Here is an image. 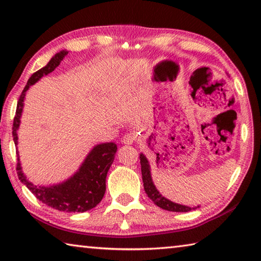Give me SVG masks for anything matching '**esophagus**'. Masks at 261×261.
<instances>
[{"mask_svg": "<svg viewBox=\"0 0 261 261\" xmlns=\"http://www.w3.org/2000/svg\"><path fill=\"white\" fill-rule=\"evenodd\" d=\"M137 140L136 135H131V134H126L122 137V143L125 145H131L134 144L135 141Z\"/></svg>", "mask_w": 261, "mask_h": 261, "instance_id": "esophagus-1", "label": "esophagus"}]
</instances>
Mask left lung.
<instances>
[{"label":"left lung","mask_w":261,"mask_h":261,"mask_svg":"<svg viewBox=\"0 0 261 261\" xmlns=\"http://www.w3.org/2000/svg\"><path fill=\"white\" fill-rule=\"evenodd\" d=\"M140 165H141V176H143V183H144V190L154 204L160 207L162 210L170 211V212H190L191 210H196L197 207H189L184 205L176 204L170 200L166 199L165 197H162L160 192L158 191L156 188L154 187L152 176H151V169H149V165L146 156L144 154H140Z\"/></svg>","instance_id":"8db88e82"}]
</instances>
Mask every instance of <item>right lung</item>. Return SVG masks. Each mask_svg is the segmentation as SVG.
Returning <instances> with one entry per match:
<instances>
[{
	"mask_svg": "<svg viewBox=\"0 0 261 261\" xmlns=\"http://www.w3.org/2000/svg\"><path fill=\"white\" fill-rule=\"evenodd\" d=\"M68 54L67 50H62L48 62L46 67L38 70L30 77L28 84L24 87V91L17 102L16 115L12 125V136H14L15 145H17V130L19 127L21 112L24 107V98L26 91L31 85L37 83L41 77L54 71L59 67L61 61ZM117 146L114 143H105L96 145V146L88 153L85 161L79 168V170L72 177L65 182L53 185V187H37L26 179L25 175L21 171L19 156L17 162V174L21 183H24L28 189L32 192L37 199L42 201L43 204L53 207L61 212H86L99 204L102 200L106 192V177L110 166L114 161L116 154Z\"/></svg>",
	"mask_w": 261,
	"mask_h": 261,
	"instance_id": "1",
	"label": "right lung"
}]
</instances>
